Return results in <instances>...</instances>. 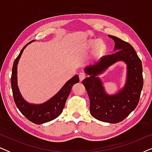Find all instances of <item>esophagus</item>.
I'll return each instance as SVG.
<instances>
[{
    "label": "esophagus",
    "mask_w": 152,
    "mask_h": 152,
    "mask_svg": "<svg viewBox=\"0 0 152 152\" xmlns=\"http://www.w3.org/2000/svg\"><path fill=\"white\" fill-rule=\"evenodd\" d=\"M79 77H80V80L82 82V81L84 80V79L86 77V75H85V74L84 72H80V74H79Z\"/></svg>",
    "instance_id": "esophagus-1"
}]
</instances>
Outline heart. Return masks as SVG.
Wrapping results in <instances>:
<instances>
[{
    "instance_id": "heart-1",
    "label": "heart",
    "mask_w": 152,
    "mask_h": 152,
    "mask_svg": "<svg viewBox=\"0 0 152 152\" xmlns=\"http://www.w3.org/2000/svg\"><path fill=\"white\" fill-rule=\"evenodd\" d=\"M88 47L90 48H94L97 47V51L100 53H104L106 50V46L103 43H101L100 41L98 39H95V40L91 41L88 43Z\"/></svg>"
}]
</instances>
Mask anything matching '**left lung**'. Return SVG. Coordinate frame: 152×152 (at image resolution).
<instances>
[{"instance_id": "obj_1", "label": "left lung", "mask_w": 152, "mask_h": 152, "mask_svg": "<svg viewBox=\"0 0 152 152\" xmlns=\"http://www.w3.org/2000/svg\"><path fill=\"white\" fill-rule=\"evenodd\" d=\"M108 36L115 42V53L104 56L94 65L86 66L84 72L89 77L82 81V84L90 99L91 115L99 121L114 124L125 119L138 105L143 86L142 66L140 58L129 43L112 35ZM120 61L127 64L126 83L115 94L109 95L98 75Z\"/></svg>"}]
</instances>
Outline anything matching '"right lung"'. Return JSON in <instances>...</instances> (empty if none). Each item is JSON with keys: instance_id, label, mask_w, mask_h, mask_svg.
<instances>
[{"instance_id": "obj_1", "label": "right lung", "mask_w": 152, "mask_h": 152, "mask_svg": "<svg viewBox=\"0 0 152 152\" xmlns=\"http://www.w3.org/2000/svg\"><path fill=\"white\" fill-rule=\"evenodd\" d=\"M33 41L34 40L30 41L28 44L25 45L20 52L19 55L14 60L12 67L11 85L14 100L20 113L30 122L37 124H41L51 121L59 116L65 107L66 99L70 94L72 86L80 82V80L77 75L72 77L70 80L66 82L57 94L44 103L34 104L25 100L20 94L17 85V65L24 49Z\"/></svg>"}]
</instances>
